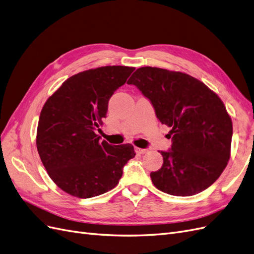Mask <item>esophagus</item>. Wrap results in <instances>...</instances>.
Wrapping results in <instances>:
<instances>
[{"instance_id":"obj_1","label":"esophagus","mask_w":254,"mask_h":254,"mask_svg":"<svg viewBox=\"0 0 254 254\" xmlns=\"http://www.w3.org/2000/svg\"><path fill=\"white\" fill-rule=\"evenodd\" d=\"M135 152L140 153V155H144V153L148 152L147 148H140V147H135Z\"/></svg>"}]
</instances>
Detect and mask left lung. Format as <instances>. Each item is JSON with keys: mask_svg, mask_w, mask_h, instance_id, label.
Returning a JSON list of instances; mask_svg holds the SVG:
<instances>
[{"mask_svg": "<svg viewBox=\"0 0 254 254\" xmlns=\"http://www.w3.org/2000/svg\"><path fill=\"white\" fill-rule=\"evenodd\" d=\"M127 83L134 84L159 121L172 128V148L160 151L163 165L150 173L153 186L183 197L211 187L228 164L233 133L218 95L186 73L151 66L137 68Z\"/></svg>", "mask_w": 254, "mask_h": 254, "instance_id": "left-lung-1", "label": "left lung"}]
</instances>
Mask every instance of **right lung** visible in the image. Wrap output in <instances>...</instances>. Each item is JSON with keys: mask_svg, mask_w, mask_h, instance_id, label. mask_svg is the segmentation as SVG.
I'll return each instance as SVG.
<instances>
[{"mask_svg": "<svg viewBox=\"0 0 254 254\" xmlns=\"http://www.w3.org/2000/svg\"><path fill=\"white\" fill-rule=\"evenodd\" d=\"M134 67L107 65L67 78L48 98L37 129V149L51 179L78 198L102 195L118 186L135 152L131 144L112 146L95 130L112 94Z\"/></svg>", "mask_w": 254, "mask_h": 254, "instance_id": "1", "label": "right lung"}]
</instances>
